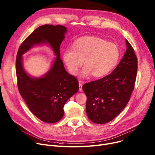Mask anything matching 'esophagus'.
<instances>
[{
    "label": "esophagus",
    "mask_w": 155,
    "mask_h": 155,
    "mask_svg": "<svg viewBox=\"0 0 155 155\" xmlns=\"http://www.w3.org/2000/svg\"><path fill=\"white\" fill-rule=\"evenodd\" d=\"M83 87V82L79 81V90L80 92H81L82 91H83V87Z\"/></svg>",
    "instance_id": "34e87169"
}]
</instances>
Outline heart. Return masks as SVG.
<instances>
[{
    "label": "heart",
    "instance_id": "heart-1",
    "mask_svg": "<svg viewBox=\"0 0 155 155\" xmlns=\"http://www.w3.org/2000/svg\"><path fill=\"white\" fill-rule=\"evenodd\" d=\"M117 45L94 36H84L74 42L72 48H67L62 52V60L68 71L76 75L83 64L81 76L101 78L107 74L116 67L120 59Z\"/></svg>",
    "mask_w": 155,
    "mask_h": 155
}]
</instances>
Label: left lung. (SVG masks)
I'll return each instance as SVG.
<instances>
[{
  "instance_id": "1",
  "label": "left lung",
  "mask_w": 155,
  "mask_h": 155,
  "mask_svg": "<svg viewBox=\"0 0 155 155\" xmlns=\"http://www.w3.org/2000/svg\"><path fill=\"white\" fill-rule=\"evenodd\" d=\"M126 44L123 59L110 74L83 86L87 96L86 114L93 123L111 121L124 110L130 99L137 74L138 60L126 39Z\"/></svg>"
}]
</instances>
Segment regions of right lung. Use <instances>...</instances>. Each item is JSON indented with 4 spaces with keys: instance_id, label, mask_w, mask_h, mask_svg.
Listing matches in <instances>:
<instances>
[{
    "instance_id": "1",
    "label": "right lung",
    "mask_w": 155,
    "mask_h": 155,
    "mask_svg": "<svg viewBox=\"0 0 155 155\" xmlns=\"http://www.w3.org/2000/svg\"><path fill=\"white\" fill-rule=\"evenodd\" d=\"M67 31L66 27L61 25H41L24 40L17 54L15 69L19 91L33 114L47 123L62 119L64 104L79 90L77 79L66 71L60 58V45ZM41 44L49 45L57 58L46 74L35 78L25 71L22 54L34 45Z\"/></svg>"
}]
</instances>
